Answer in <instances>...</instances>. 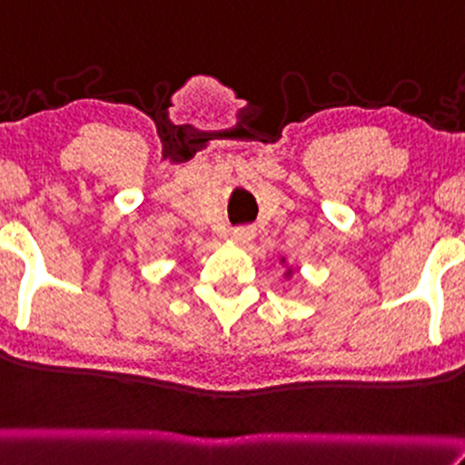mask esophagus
Wrapping results in <instances>:
<instances>
[{
	"mask_svg": "<svg viewBox=\"0 0 465 465\" xmlns=\"http://www.w3.org/2000/svg\"><path fill=\"white\" fill-rule=\"evenodd\" d=\"M253 236H255V227H251V225L236 227V229H233V232H232V238L236 240V242H240V244L251 242V240H253Z\"/></svg>",
	"mask_w": 465,
	"mask_h": 465,
	"instance_id": "1",
	"label": "esophagus"
}]
</instances>
